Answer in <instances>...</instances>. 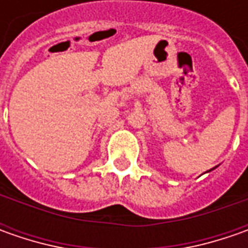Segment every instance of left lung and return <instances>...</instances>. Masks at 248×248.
<instances>
[{
    "label": "left lung",
    "mask_w": 248,
    "mask_h": 248,
    "mask_svg": "<svg viewBox=\"0 0 248 248\" xmlns=\"http://www.w3.org/2000/svg\"><path fill=\"white\" fill-rule=\"evenodd\" d=\"M218 167V166H217ZM217 167H214V168H211V170H210V171H213V170H215V168H217Z\"/></svg>",
    "instance_id": "left-lung-1"
}]
</instances>
